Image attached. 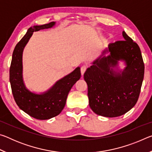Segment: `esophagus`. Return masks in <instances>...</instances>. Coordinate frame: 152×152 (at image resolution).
Returning <instances> with one entry per match:
<instances>
[{"mask_svg": "<svg viewBox=\"0 0 152 152\" xmlns=\"http://www.w3.org/2000/svg\"><path fill=\"white\" fill-rule=\"evenodd\" d=\"M87 68H88V67H87V66H85V65L82 66L81 67V68H80V72H81L82 75H84V72H85L86 70H87Z\"/></svg>", "mask_w": 152, "mask_h": 152, "instance_id": "1", "label": "esophagus"}]
</instances>
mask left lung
Returning a JSON list of instances; mask_svg holds the SVG:
<instances>
[{
    "label": "left lung",
    "mask_w": 152,
    "mask_h": 152,
    "mask_svg": "<svg viewBox=\"0 0 152 152\" xmlns=\"http://www.w3.org/2000/svg\"><path fill=\"white\" fill-rule=\"evenodd\" d=\"M125 40L110 43L84 74L88 85L89 105L101 116L116 117L135 106L144 76V63L139 45L123 32ZM110 56L105 57L107 53ZM120 59L127 64L121 74L110 70Z\"/></svg>",
    "instance_id": "8db88e82"
}]
</instances>
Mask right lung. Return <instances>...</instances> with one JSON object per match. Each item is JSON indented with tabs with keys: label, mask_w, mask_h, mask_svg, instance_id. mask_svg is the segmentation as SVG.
I'll return each instance as SVG.
<instances>
[{
	"label": "right lung",
	"mask_w": 152,
	"mask_h": 152,
	"mask_svg": "<svg viewBox=\"0 0 152 152\" xmlns=\"http://www.w3.org/2000/svg\"><path fill=\"white\" fill-rule=\"evenodd\" d=\"M55 22L30 27L26 34L14 49L9 71V80L14 99L20 109L29 116L39 120L49 119L57 116L65 106L68 94L74 84L80 78V68L61 78L50 91L43 94H36L25 88L22 77V54L33 33L48 29Z\"/></svg>",
	"instance_id": "obj_1"
}]
</instances>
